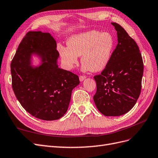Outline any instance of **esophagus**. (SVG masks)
Instances as JSON below:
<instances>
[{
  "label": "esophagus",
  "instance_id": "34e87169",
  "mask_svg": "<svg viewBox=\"0 0 158 158\" xmlns=\"http://www.w3.org/2000/svg\"><path fill=\"white\" fill-rule=\"evenodd\" d=\"M85 78H86V76H85V75H80V81H83Z\"/></svg>",
  "mask_w": 158,
  "mask_h": 158
}]
</instances>
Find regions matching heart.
Segmentation results:
<instances>
[{
	"label": "heart",
	"mask_w": 158,
	"mask_h": 158,
	"mask_svg": "<svg viewBox=\"0 0 158 158\" xmlns=\"http://www.w3.org/2000/svg\"><path fill=\"white\" fill-rule=\"evenodd\" d=\"M67 44L69 47L59 48L62 62L66 69H73L78 62V56L82 55L83 69L97 72L108 64L114 40L110 33L94 30L71 37Z\"/></svg>",
	"instance_id": "obj_1"
}]
</instances>
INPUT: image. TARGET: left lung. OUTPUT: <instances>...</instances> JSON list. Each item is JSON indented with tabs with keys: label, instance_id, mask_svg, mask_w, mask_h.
<instances>
[{
	"label": "left lung",
	"instance_id": "8db88e82",
	"mask_svg": "<svg viewBox=\"0 0 158 158\" xmlns=\"http://www.w3.org/2000/svg\"><path fill=\"white\" fill-rule=\"evenodd\" d=\"M111 23L118 44L106 68L94 76L97 85L94 100L105 116H120L130 111L140 96L144 64L136 41L121 26Z\"/></svg>",
	"mask_w": 158,
	"mask_h": 158
}]
</instances>
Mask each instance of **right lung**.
<instances>
[{"label": "right lung", "mask_w": 158, "mask_h": 158, "mask_svg": "<svg viewBox=\"0 0 158 158\" xmlns=\"http://www.w3.org/2000/svg\"><path fill=\"white\" fill-rule=\"evenodd\" d=\"M56 44L50 33L29 31L19 44L12 60V86L21 106L32 116L44 121L63 117L68 109L72 90L80 84L78 76L60 69ZM32 52L40 54L43 63L30 66Z\"/></svg>", "instance_id": "right-lung-1"}]
</instances>
